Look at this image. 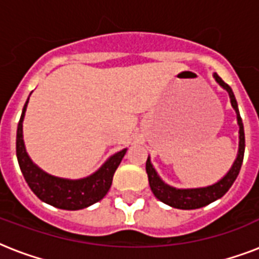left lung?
Here are the masks:
<instances>
[{
	"label": "left lung",
	"mask_w": 259,
	"mask_h": 259,
	"mask_svg": "<svg viewBox=\"0 0 259 259\" xmlns=\"http://www.w3.org/2000/svg\"><path fill=\"white\" fill-rule=\"evenodd\" d=\"M213 79L217 80V83L222 89H225L229 93L231 106L237 113V121L238 126H239V146H238L237 158L233 162L229 172L213 184L200 187V188H176V187L166 184L165 181H162L161 177L158 176V173L154 169V166L152 165L150 157H148V160H146V173H148V179H149L150 189L158 200L170 205L173 208L196 209L221 199L229 191L230 187L234 184V181L241 170L243 154H245V130H243L241 114L238 110L237 99H235V95H234L231 87L227 83L223 82L219 75L213 74Z\"/></svg>",
	"instance_id": "left-lung-1"
}]
</instances>
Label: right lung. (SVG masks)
Instances as JSON below:
<instances>
[{"instance_id": "obj_1", "label": "right lung", "mask_w": 259, "mask_h": 259, "mask_svg": "<svg viewBox=\"0 0 259 259\" xmlns=\"http://www.w3.org/2000/svg\"><path fill=\"white\" fill-rule=\"evenodd\" d=\"M28 102L29 98L24 105L21 118L17 126L16 153H17L20 169L29 188L40 200L60 209H70V211L82 209L102 200L106 196V193L109 192L113 183L114 173L117 170L118 165L121 164L127 149L125 148L110 156L97 172L83 179L71 180V179L52 176L50 173L44 172L41 168H38L26 153L24 136H22V122L25 117Z\"/></svg>"}]
</instances>
